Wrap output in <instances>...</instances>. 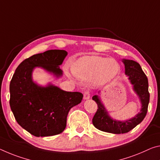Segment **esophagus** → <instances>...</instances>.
I'll list each match as a JSON object with an SVG mask.
<instances>
[{"instance_id": "34e87169", "label": "esophagus", "mask_w": 160, "mask_h": 160, "mask_svg": "<svg viewBox=\"0 0 160 160\" xmlns=\"http://www.w3.org/2000/svg\"><path fill=\"white\" fill-rule=\"evenodd\" d=\"M90 98V94L88 91H86V92H84V96H83V98L84 100H88Z\"/></svg>"}]
</instances>
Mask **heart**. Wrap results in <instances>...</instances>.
Here are the masks:
<instances>
[{
  "label": "heart",
  "instance_id": "1",
  "mask_svg": "<svg viewBox=\"0 0 160 160\" xmlns=\"http://www.w3.org/2000/svg\"><path fill=\"white\" fill-rule=\"evenodd\" d=\"M73 75L81 80H89L95 85L111 82L120 73V66L114 59L86 55L78 58L72 65Z\"/></svg>",
  "mask_w": 160,
  "mask_h": 160
}]
</instances>
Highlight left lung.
<instances>
[{
    "label": "left lung",
    "instance_id": "obj_1",
    "mask_svg": "<svg viewBox=\"0 0 160 160\" xmlns=\"http://www.w3.org/2000/svg\"><path fill=\"white\" fill-rule=\"evenodd\" d=\"M125 65V75L132 85V89L140 100V111L129 120H118L109 115L107 109L103 105L100 96L94 95L92 100L98 104V110L92 118V124L101 131L112 134H124L130 132L139 125L145 118L149 102L148 80L142 70L140 65L132 60L122 59ZM100 91L98 93L100 94Z\"/></svg>",
    "mask_w": 160,
    "mask_h": 160
}]
</instances>
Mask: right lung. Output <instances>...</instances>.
Wrapping results in <instances>:
<instances>
[{
  "label": "right lung",
  "mask_w": 160,
  "mask_h": 160,
  "mask_svg": "<svg viewBox=\"0 0 160 160\" xmlns=\"http://www.w3.org/2000/svg\"><path fill=\"white\" fill-rule=\"evenodd\" d=\"M68 52L50 50L24 60L16 68L10 83V106L17 122L35 137L62 132L71 108L78 105L83 95L67 92L52 83L41 86L32 80V72L40 68L59 78L60 68Z\"/></svg>",
  "instance_id": "right-lung-1"
}]
</instances>
